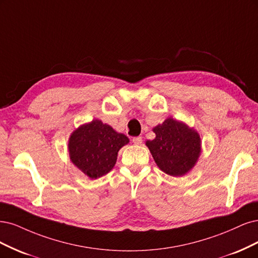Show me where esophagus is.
Here are the masks:
<instances>
[{
    "label": "esophagus",
    "instance_id": "obj_1",
    "mask_svg": "<svg viewBox=\"0 0 258 258\" xmlns=\"http://www.w3.org/2000/svg\"><path fill=\"white\" fill-rule=\"evenodd\" d=\"M133 144H134V145H141V144H143V138H141L140 136H138V137H134V138H133Z\"/></svg>",
    "mask_w": 258,
    "mask_h": 258
}]
</instances>
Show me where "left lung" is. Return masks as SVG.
Wrapping results in <instances>:
<instances>
[{
    "label": "left lung",
    "mask_w": 258,
    "mask_h": 258,
    "mask_svg": "<svg viewBox=\"0 0 258 258\" xmlns=\"http://www.w3.org/2000/svg\"><path fill=\"white\" fill-rule=\"evenodd\" d=\"M156 137L146 145L160 169L170 176H183L201 154V138L194 130L173 119L153 128Z\"/></svg>",
    "instance_id": "left-lung-1"
}]
</instances>
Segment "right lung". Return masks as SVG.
Listing matches in <instances>:
<instances>
[{
	"instance_id": "1",
	"label": "right lung",
	"mask_w": 258,
	"mask_h": 258,
	"mask_svg": "<svg viewBox=\"0 0 258 258\" xmlns=\"http://www.w3.org/2000/svg\"><path fill=\"white\" fill-rule=\"evenodd\" d=\"M128 141L125 135L119 134L108 124L93 120L72 134L70 157L88 177L96 179L113 168L118 151Z\"/></svg>"
}]
</instances>
